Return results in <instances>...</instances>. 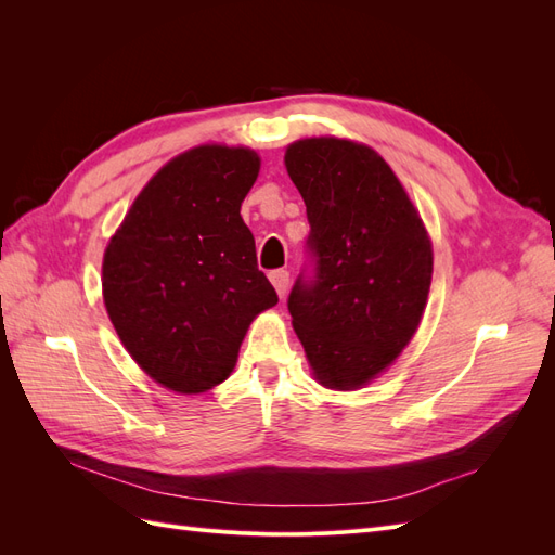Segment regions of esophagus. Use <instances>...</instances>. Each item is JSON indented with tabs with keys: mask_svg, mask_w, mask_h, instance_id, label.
<instances>
[{
	"mask_svg": "<svg viewBox=\"0 0 555 555\" xmlns=\"http://www.w3.org/2000/svg\"><path fill=\"white\" fill-rule=\"evenodd\" d=\"M271 282H273L278 296L284 298V294H287V287H289V273L282 271V268H280V271L271 273Z\"/></svg>",
	"mask_w": 555,
	"mask_h": 555,
	"instance_id": "1",
	"label": "esophagus"
}]
</instances>
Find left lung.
<instances>
[{"label":"left lung","instance_id":"1","mask_svg":"<svg viewBox=\"0 0 555 555\" xmlns=\"http://www.w3.org/2000/svg\"><path fill=\"white\" fill-rule=\"evenodd\" d=\"M306 201L308 266L287 298L317 379L357 389L382 373L418 326L433 275L422 217L375 150L306 139L284 155Z\"/></svg>","mask_w":555,"mask_h":555}]
</instances>
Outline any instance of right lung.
<instances>
[{
	"label": "right lung",
	"instance_id": "obj_1",
	"mask_svg": "<svg viewBox=\"0 0 555 555\" xmlns=\"http://www.w3.org/2000/svg\"><path fill=\"white\" fill-rule=\"evenodd\" d=\"M257 176L247 147H194L145 184L106 247L111 322L133 361L178 393L224 382L251 319L278 304L241 217Z\"/></svg>",
	"mask_w": 555,
	"mask_h": 555
}]
</instances>
